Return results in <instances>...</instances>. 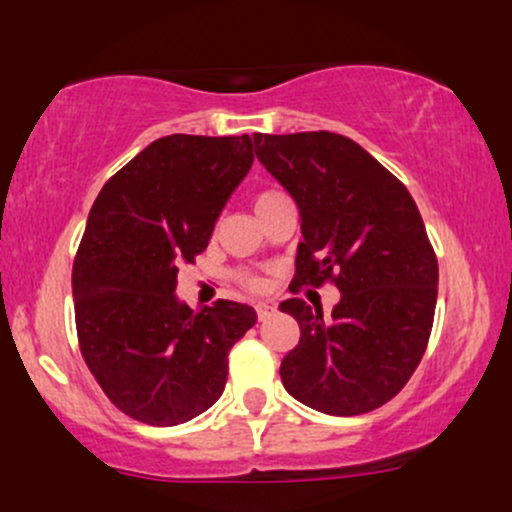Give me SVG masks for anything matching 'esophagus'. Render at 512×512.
Wrapping results in <instances>:
<instances>
[{
    "mask_svg": "<svg viewBox=\"0 0 512 512\" xmlns=\"http://www.w3.org/2000/svg\"><path fill=\"white\" fill-rule=\"evenodd\" d=\"M255 313H257V320H267V317L274 315V305H269V303H257V305H255Z\"/></svg>",
    "mask_w": 512,
    "mask_h": 512,
    "instance_id": "obj_1",
    "label": "esophagus"
}]
</instances>
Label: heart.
Returning <instances> with one entry per match:
<instances>
[{"instance_id":"b5f03b06","label":"heart","mask_w":512,"mask_h":512,"mask_svg":"<svg viewBox=\"0 0 512 512\" xmlns=\"http://www.w3.org/2000/svg\"><path fill=\"white\" fill-rule=\"evenodd\" d=\"M279 197H284V192H279V190H262V192H257L255 211H260L262 207H267V204H272L274 199H279ZM238 279H240V284H245L252 291H262L264 289L262 276H257V274L243 272V274H238Z\"/></svg>"}]
</instances>
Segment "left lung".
Masks as SVG:
<instances>
[{
  "instance_id": "1",
  "label": "left lung",
  "mask_w": 512,
  "mask_h": 512,
  "mask_svg": "<svg viewBox=\"0 0 512 512\" xmlns=\"http://www.w3.org/2000/svg\"><path fill=\"white\" fill-rule=\"evenodd\" d=\"M255 154L301 211L293 293L332 281V317L289 298L301 339L281 361L286 392L310 409L356 416L407 385L431 337L438 260L407 187L334 132L255 134Z\"/></svg>"
}]
</instances>
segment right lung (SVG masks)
<instances>
[{"label":"right lung","instance_id":"obj_1","mask_svg":"<svg viewBox=\"0 0 512 512\" xmlns=\"http://www.w3.org/2000/svg\"><path fill=\"white\" fill-rule=\"evenodd\" d=\"M255 142L170 134L103 185L74 257L76 337L88 370L122 414L178 426L226 387L228 351L257 322L245 303L195 313L175 298L178 267L207 250L248 175Z\"/></svg>","mask_w":512,"mask_h":512}]
</instances>
